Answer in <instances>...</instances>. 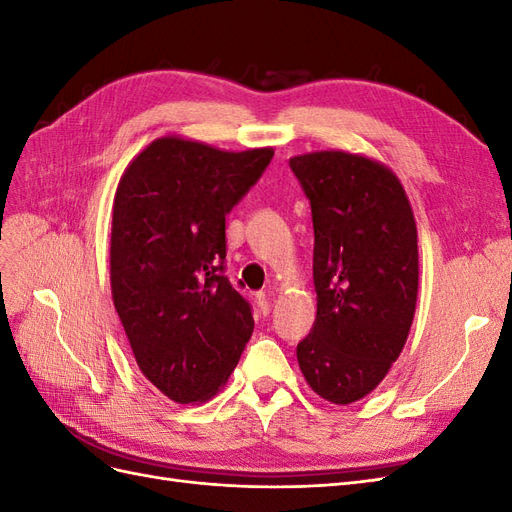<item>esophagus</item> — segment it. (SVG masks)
I'll return each instance as SVG.
<instances>
[{"mask_svg":"<svg viewBox=\"0 0 512 512\" xmlns=\"http://www.w3.org/2000/svg\"><path fill=\"white\" fill-rule=\"evenodd\" d=\"M256 305H258V309L262 314H269L271 312V299H269V294H265V292H256Z\"/></svg>","mask_w":512,"mask_h":512,"instance_id":"esophagus-1","label":"esophagus"}]
</instances>
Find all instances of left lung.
Returning <instances> with one entry per match:
<instances>
[{"label": "left lung", "mask_w": 512, "mask_h": 512, "mask_svg": "<svg viewBox=\"0 0 512 512\" xmlns=\"http://www.w3.org/2000/svg\"><path fill=\"white\" fill-rule=\"evenodd\" d=\"M312 207L318 312L297 346L307 384L337 406L363 399L408 339L418 292L416 222L384 164L346 151L290 158Z\"/></svg>", "instance_id": "left-lung-1"}]
</instances>
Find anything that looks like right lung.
<instances>
[{"label": "right lung", "mask_w": 512, "mask_h": 512, "mask_svg": "<svg viewBox=\"0 0 512 512\" xmlns=\"http://www.w3.org/2000/svg\"><path fill=\"white\" fill-rule=\"evenodd\" d=\"M271 158L162 136L117 185L113 303L138 367L177 404L218 393L252 337V307L224 275L226 215Z\"/></svg>", "instance_id": "right-lung-1"}]
</instances>
